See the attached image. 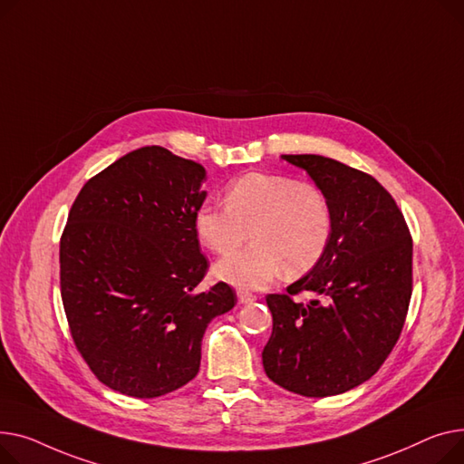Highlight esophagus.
Listing matches in <instances>:
<instances>
[{"label": "esophagus", "mask_w": 464, "mask_h": 464, "mask_svg": "<svg viewBox=\"0 0 464 464\" xmlns=\"http://www.w3.org/2000/svg\"><path fill=\"white\" fill-rule=\"evenodd\" d=\"M258 295L256 294H253V292H247V290H237V299H239V304H251V302H255Z\"/></svg>", "instance_id": "obj_1"}]
</instances>
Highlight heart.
Wrapping results in <instances>:
<instances>
[{"instance_id":"b5f03b06","label":"heart","mask_w":464,"mask_h":464,"mask_svg":"<svg viewBox=\"0 0 464 464\" xmlns=\"http://www.w3.org/2000/svg\"><path fill=\"white\" fill-rule=\"evenodd\" d=\"M252 232L247 250L215 266V276L239 288H262L313 269L332 237V208L324 190L286 174L249 172L225 187V204H202L195 232L215 255H229Z\"/></svg>"}]
</instances>
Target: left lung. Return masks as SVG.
<instances>
[{
    "mask_svg": "<svg viewBox=\"0 0 464 464\" xmlns=\"http://www.w3.org/2000/svg\"><path fill=\"white\" fill-rule=\"evenodd\" d=\"M304 169L332 208L320 262L285 294H267L274 332L262 352L269 380L304 397L344 393L390 356L412 295V236L371 174L322 155H283ZM314 291L305 306L293 297Z\"/></svg>",
    "mask_w": 464,
    "mask_h": 464,
    "instance_id": "left-lung-1",
    "label": "left lung"
}]
</instances>
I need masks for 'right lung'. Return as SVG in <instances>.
I'll return each mask as SVG.
<instances>
[{
    "mask_svg": "<svg viewBox=\"0 0 464 464\" xmlns=\"http://www.w3.org/2000/svg\"><path fill=\"white\" fill-rule=\"evenodd\" d=\"M206 170L160 146L134 150L82 187L60 239L72 343L99 382L153 399L193 380L208 324L236 305L209 267L195 213Z\"/></svg>",
    "mask_w": 464,
    "mask_h": 464,
    "instance_id": "right-lung-1",
    "label": "right lung"
}]
</instances>
